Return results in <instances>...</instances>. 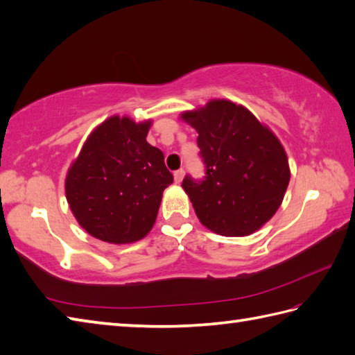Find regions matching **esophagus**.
Here are the masks:
<instances>
[{"instance_id":"1","label":"esophagus","mask_w":355,"mask_h":355,"mask_svg":"<svg viewBox=\"0 0 355 355\" xmlns=\"http://www.w3.org/2000/svg\"><path fill=\"white\" fill-rule=\"evenodd\" d=\"M173 176H175V182H176V184H180V182H182L184 176H185V171H184L182 168H180V170L175 171V175H173Z\"/></svg>"}]
</instances>
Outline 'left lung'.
Listing matches in <instances>:
<instances>
[{
  "label": "left lung",
  "mask_w": 355,
  "mask_h": 355,
  "mask_svg": "<svg viewBox=\"0 0 355 355\" xmlns=\"http://www.w3.org/2000/svg\"><path fill=\"white\" fill-rule=\"evenodd\" d=\"M180 118L199 133L203 180L185 176L182 188L209 231L243 237L258 231L281 207L290 182L284 147L249 109L209 100Z\"/></svg>",
  "instance_id": "8db88e82"
}]
</instances>
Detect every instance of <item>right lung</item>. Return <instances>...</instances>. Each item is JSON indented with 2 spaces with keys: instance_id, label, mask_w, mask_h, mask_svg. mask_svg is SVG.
Segmentation results:
<instances>
[{
  "instance_id": "right-lung-1",
  "label": "right lung",
  "mask_w": 355,
  "mask_h": 355,
  "mask_svg": "<svg viewBox=\"0 0 355 355\" xmlns=\"http://www.w3.org/2000/svg\"><path fill=\"white\" fill-rule=\"evenodd\" d=\"M150 125L152 120L109 116L91 132L68 168L69 209L92 237L129 244L153 227L173 175L164 153L147 143Z\"/></svg>"
}]
</instances>
